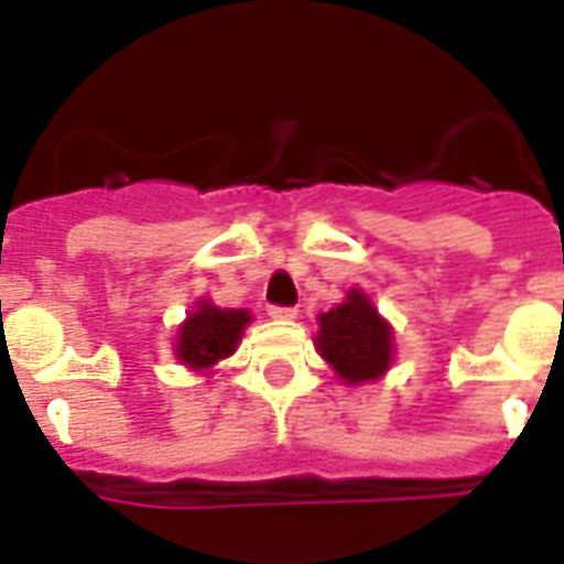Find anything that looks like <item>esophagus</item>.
I'll return each instance as SVG.
<instances>
[{
  "label": "esophagus",
  "instance_id": "1",
  "mask_svg": "<svg viewBox=\"0 0 564 564\" xmlns=\"http://www.w3.org/2000/svg\"><path fill=\"white\" fill-rule=\"evenodd\" d=\"M269 316H272V318H295V316H299V310H295V307H278V304H272V307H269Z\"/></svg>",
  "mask_w": 564,
  "mask_h": 564
}]
</instances>
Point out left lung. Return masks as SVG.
Returning a JSON list of instances; mask_svg holds the SVG:
<instances>
[{"label":"left lung","mask_w":564,"mask_h":564,"mask_svg":"<svg viewBox=\"0 0 564 564\" xmlns=\"http://www.w3.org/2000/svg\"><path fill=\"white\" fill-rule=\"evenodd\" d=\"M316 348L345 383H366L392 362V327L366 292L351 290L339 307L318 316Z\"/></svg>","instance_id":"1"}]
</instances>
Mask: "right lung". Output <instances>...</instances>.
<instances>
[{
    "mask_svg": "<svg viewBox=\"0 0 564 564\" xmlns=\"http://www.w3.org/2000/svg\"><path fill=\"white\" fill-rule=\"evenodd\" d=\"M248 322V310H221L210 301H198L187 322L178 327L175 357L189 369H210L237 351Z\"/></svg>",
    "mask_w": 564,
    "mask_h": 564,
    "instance_id": "obj_1",
    "label": "right lung"
}]
</instances>
